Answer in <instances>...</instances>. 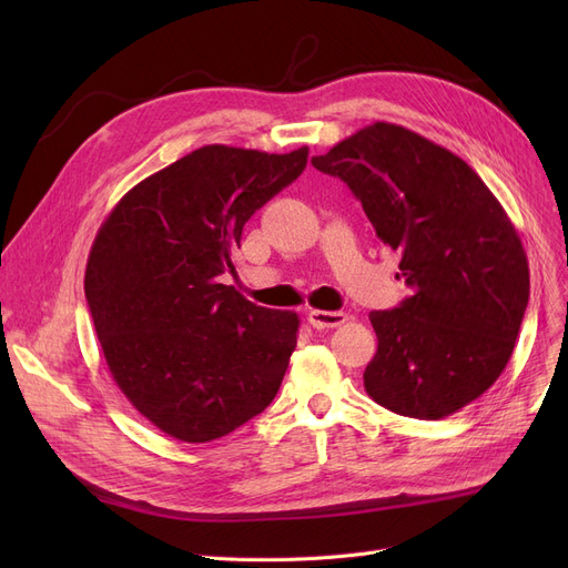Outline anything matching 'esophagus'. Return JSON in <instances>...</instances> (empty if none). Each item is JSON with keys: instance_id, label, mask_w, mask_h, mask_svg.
<instances>
[{"instance_id": "1", "label": "esophagus", "mask_w": 568, "mask_h": 568, "mask_svg": "<svg viewBox=\"0 0 568 568\" xmlns=\"http://www.w3.org/2000/svg\"><path fill=\"white\" fill-rule=\"evenodd\" d=\"M308 322L313 324V329H336V326L347 322V315L343 311H311Z\"/></svg>"}]
</instances>
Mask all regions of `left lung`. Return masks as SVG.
<instances>
[{
  "instance_id": "8db88e82",
  "label": "left lung",
  "mask_w": 568,
  "mask_h": 568,
  "mask_svg": "<svg viewBox=\"0 0 568 568\" xmlns=\"http://www.w3.org/2000/svg\"><path fill=\"white\" fill-rule=\"evenodd\" d=\"M311 163L362 200L409 287L398 308L371 313L368 396L428 422L479 398L509 364L529 300L527 255L499 200L460 156L389 122Z\"/></svg>"
}]
</instances>
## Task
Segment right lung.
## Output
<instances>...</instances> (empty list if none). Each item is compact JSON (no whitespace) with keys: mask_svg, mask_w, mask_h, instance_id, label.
<instances>
[{"mask_svg":"<svg viewBox=\"0 0 568 568\" xmlns=\"http://www.w3.org/2000/svg\"><path fill=\"white\" fill-rule=\"evenodd\" d=\"M290 154L206 144L142 179L89 251L84 296L112 379L161 433L219 439L278 394L300 315L251 304L221 274L257 209L300 176Z\"/></svg>","mask_w":568,"mask_h":568,"instance_id":"obj_1","label":"right lung"}]
</instances>
